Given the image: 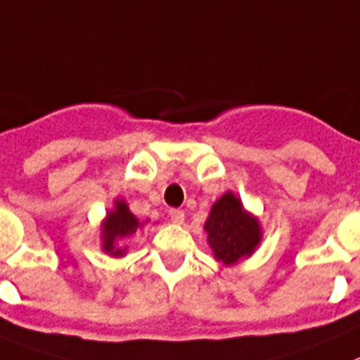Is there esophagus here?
<instances>
[{"label": "esophagus", "instance_id": "obj_1", "mask_svg": "<svg viewBox=\"0 0 360 360\" xmlns=\"http://www.w3.org/2000/svg\"><path fill=\"white\" fill-rule=\"evenodd\" d=\"M170 219H172V223H176V224H181L184 221V212L179 210V208H172L170 212Z\"/></svg>", "mask_w": 360, "mask_h": 360}]
</instances>
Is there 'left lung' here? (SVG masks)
Listing matches in <instances>:
<instances>
[{
	"mask_svg": "<svg viewBox=\"0 0 360 360\" xmlns=\"http://www.w3.org/2000/svg\"><path fill=\"white\" fill-rule=\"evenodd\" d=\"M205 230L208 233L214 255L224 264H233L240 257H248L261 240V228L248 215L232 192L224 193L212 206Z\"/></svg>",
	"mask_w": 360,
	"mask_h": 360,
	"instance_id": "obj_1",
	"label": "left lung"
}]
</instances>
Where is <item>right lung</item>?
Instances as JSON below:
<instances>
[{"label":"right lung","mask_w":360,"mask_h":360,"mask_svg":"<svg viewBox=\"0 0 360 360\" xmlns=\"http://www.w3.org/2000/svg\"><path fill=\"white\" fill-rule=\"evenodd\" d=\"M139 228V221L136 215L130 214L124 201H115V210L108 214L103 226V248L112 255H123L124 250L115 248V240L132 236Z\"/></svg>","instance_id":"add662e5"}]
</instances>
